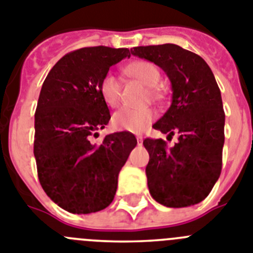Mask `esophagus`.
I'll list each match as a JSON object with an SVG mask.
<instances>
[{
    "label": "esophagus",
    "mask_w": 253,
    "mask_h": 253,
    "mask_svg": "<svg viewBox=\"0 0 253 253\" xmlns=\"http://www.w3.org/2000/svg\"><path fill=\"white\" fill-rule=\"evenodd\" d=\"M136 140H137V144H142V136L141 135L136 136Z\"/></svg>",
    "instance_id": "34e87169"
}]
</instances>
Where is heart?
I'll return each mask as SVG.
<instances>
[{
  "instance_id": "1",
  "label": "heart",
  "mask_w": 253,
  "mask_h": 253,
  "mask_svg": "<svg viewBox=\"0 0 253 253\" xmlns=\"http://www.w3.org/2000/svg\"><path fill=\"white\" fill-rule=\"evenodd\" d=\"M125 72L129 75L131 78L140 81L145 86L150 87L149 93H150L151 98L159 99L162 96L159 87L157 86L159 84L162 75H160L159 69L154 63L149 62V61H135L125 67ZM99 90L105 104L112 108H116L120 105L121 99H122V94H121L122 86H121V81L117 76H114L111 72L105 74L100 81ZM154 116L155 114L150 108H122L113 114L112 126L120 131L139 133L142 132L151 124Z\"/></svg>"
}]
</instances>
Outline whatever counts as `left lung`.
Listing matches in <instances>:
<instances>
[{
	"instance_id": "obj_1",
	"label": "left lung",
	"mask_w": 253,
	"mask_h": 253,
	"mask_svg": "<svg viewBox=\"0 0 253 253\" xmlns=\"http://www.w3.org/2000/svg\"><path fill=\"white\" fill-rule=\"evenodd\" d=\"M131 53L159 66L172 84V104L153 127L168 137L177 133L178 142L168 148L162 139L144 140L150 195L168 208L201 203L223 162L225 114L214 74L199 54L175 44L135 47Z\"/></svg>"
}]
</instances>
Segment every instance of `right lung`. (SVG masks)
Segmentation results:
<instances>
[{
	"label": "right lung",
	"mask_w": 253,
	"mask_h": 253,
	"mask_svg": "<svg viewBox=\"0 0 253 253\" xmlns=\"http://www.w3.org/2000/svg\"><path fill=\"white\" fill-rule=\"evenodd\" d=\"M127 48H80L65 54L47 75L35 111L34 157L42 187L72 214L100 211L113 201L118 173L137 141L131 132L91 136L111 120L99 85Z\"/></svg>",
	"instance_id": "right-lung-1"
}]
</instances>
